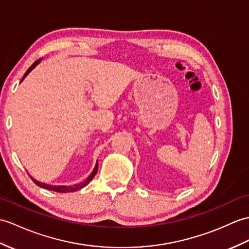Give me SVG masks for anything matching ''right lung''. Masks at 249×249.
Returning <instances> with one entry per match:
<instances>
[{
    "instance_id": "right-lung-1",
    "label": "right lung",
    "mask_w": 249,
    "mask_h": 249,
    "mask_svg": "<svg viewBox=\"0 0 249 249\" xmlns=\"http://www.w3.org/2000/svg\"><path fill=\"white\" fill-rule=\"evenodd\" d=\"M40 61H41V59H38L37 61H35V62L33 63V65L30 67V69H28V70L25 72L24 76H23V78L21 79V82H23V79H24V78L27 76L28 73H30L34 68H36V66L39 65ZM97 169H98V164H97V162H96L93 171H92V173L88 176V178H87L85 181L74 184V186H54V184H48V183H44V182H40V181L36 180V179H35V178H33L32 176H31V178H32V180L37 184V186L41 187V188H43V189L52 190V191H55V192H59V193H68V192H74V191H77V190H80V189H83L84 187H86L87 184H88V183L92 180V179H93V177L95 176V174L97 173Z\"/></svg>"
}]
</instances>
